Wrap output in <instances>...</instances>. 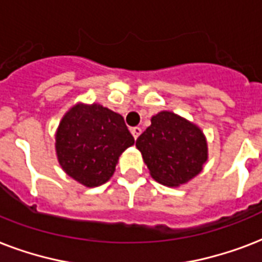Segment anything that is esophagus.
Masks as SVG:
<instances>
[{"instance_id": "esophagus-1", "label": "esophagus", "mask_w": 262, "mask_h": 262, "mask_svg": "<svg viewBox=\"0 0 262 262\" xmlns=\"http://www.w3.org/2000/svg\"><path fill=\"white\" fill-rule=\"evenodd\" d=\"M141 133H142L141 127H134V128H131V134H133V137L135 138V139L141 135Z\"/></svg>"}]
</instances>
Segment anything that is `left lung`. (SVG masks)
<instances>
[{"label": "left lung", "instance_id": "left-lung-1", "mask_svg": "<svg viewBox=\"0 0 262 262\" xmlns=\"http://www.w3.org/2000/svg\"><path fill=\"white\" fill-rule=\"evenodd\" d=\"M137 147L151 178L168 187L188 183L208 160L202 129L169 111L151 117V124L137 139Z\"/></svg>", "mask_w": 262, "mask_h": 262}]
</instances>
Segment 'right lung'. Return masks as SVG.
<instances>
[{"label":"right lung","mask_w":262,"mask_h":262,"mask_svg":"<svg viewBox=\"0 0 262 262\" xmlns=\"http://www.w3.org/2000/svg\"><path fill=\"white\" fill-rule=\"evenodd\" d=\"M134 137L119 113L99 103L74 105L56 131V154L62 171L84 187L106 183Z\"/></svg>","instance_id":"obj_1"}]
</instances>
